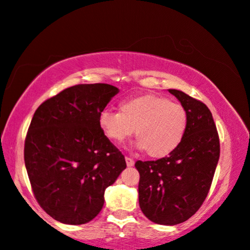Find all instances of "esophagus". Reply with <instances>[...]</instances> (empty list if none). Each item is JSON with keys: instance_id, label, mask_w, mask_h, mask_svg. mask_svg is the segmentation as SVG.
Here are the masks:
<instances>
[{"instance_id": "obj_1", "label": "esophagus", "mask_w": 250, "mask_h": 250, "mask_svg": "<svg viewBox=\"0 0 250 250\" xmlns=\"http://www.w3.org/2000/svg\"><path fill=\"white\" fill-rule=\"evenodd\" d=\"M125 162H127L128 167H131V166H134V164H135L134 159H131L130 156H125Z\"/></svg>"}]
</instances>
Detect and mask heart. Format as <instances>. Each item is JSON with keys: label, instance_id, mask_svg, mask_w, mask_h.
I'll list each match as a JSON object with an SVG mask.
<instances>
[{"label": "heart", "instance_id": "obj_1", "mask_svg": "<svg viewBox=\"0 0 250 250\" xmlns=\"http://www.w3.org/2000/svg\"><path fill=\"white\" fill-rule=\"evenodd\" d=\"M98 125L109 141L122 143L136 129L139 146L152 158L175 151L185 137L188 115L184 106L156 95H144L120 103L119 112L104 109Z\"/></svg>", "mask_w": 250, "mask_h": 250}]
</instances>
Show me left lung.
<instances>
[{
    "instance_id": "8db88e82",
    "label": "left lung",
    "mask_w": 250,
    "mask_h": 250,
    "mask_svg": "<svg viewBox=\"0 0 250 250\" xmlns=\"http://www.w3.org/2000/svg\"><path fill=\"white\" fill-rule=\"evenodd\" d=\"M184 106L188 125L181 145L168 156L135 164L143 214L161 225L183 223L207 198L219 159V137L207 105L185 92L169 89Z\"/></svg>"
}]
</instances>
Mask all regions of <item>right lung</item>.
Segmentation results:
<instances>
[{"instance_id": "right-lung-1", "label": "right lung", "mask_w": 250, "mask_h": 250, "mask_svg": "<svg viewBox=\"0 0 250 250\" xmlns=\"http://www.w3.org/2000/svg\"><path fill=\"white\" fill-rule=\"evenodd\" d=\"M118 92L106 83L76 84L46 99L33 115L25 139L26 170L36 201L56 221L80 225L94 219L105 189L127 167L98 125Z\"/></svg>"}]
</instances>
